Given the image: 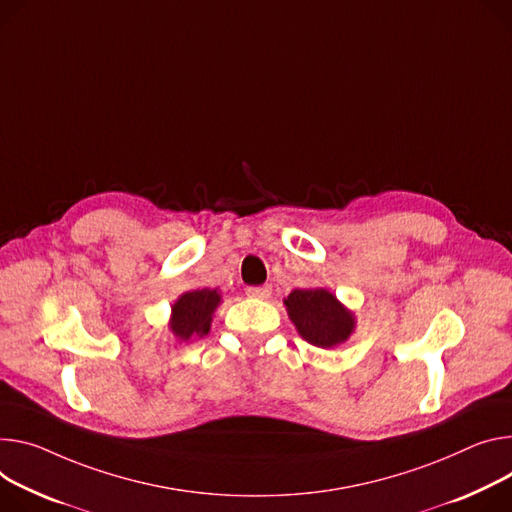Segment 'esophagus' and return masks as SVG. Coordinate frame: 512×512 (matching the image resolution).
I'll return each instance as SVG.
<instances>
[{"label": "esophagus", "mask_w": 512, "mask_h": 512, "mask_svg": "<svg viewBox=\"0 0 512 512\" xmlns=\"http://www.w3.org/2000/svg\"><path fill=\"white\" fill-rule=\"evenodd\" d=\"M247 296L255 298V300H267L271 296V286L269 284H265V286H251V288H247Z\"/></svg>", "instance_id": "1"}]
</instances>
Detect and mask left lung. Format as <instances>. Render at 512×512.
<instances>
[{
    "mask_svg": "<svg viewBox=\"0 0 512 512\" xmlns=\"http://www.w3.org/2000/svg\"><path fill=\"white\" fill-rule=\"evenodd\" d=\"M284 304L300 337L314 347H337L355 331L353 312L347 310L335 294L324 288L294 290Z\"/></svg>",
    "mask_w": 512,
    "mask_h": 512,
    "instance_id": "left-lung-1",
    "label": "left lung"
}]
</instances>
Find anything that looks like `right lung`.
Returning a JSON list of instances; mask_svg holds the SVG:
<instances>
[{
	"mask_svg": "<svg viewBox=\"0 0 512 512\" xmlns=\"http://www.w3.org/2000/svg\"><path fill=\"white\" fill-rule=\"evenodd\" d=\"M220 300V292L210 288L181 294L171 306V333L179 341H190L192 337L208 335L212 314L218 308Z\"/></svg>",
	"mask_w": 512,
	"mask_h": 512,
	"instance_id": "right-lung-1",
	"label": "right lung"
}]
</instances>
